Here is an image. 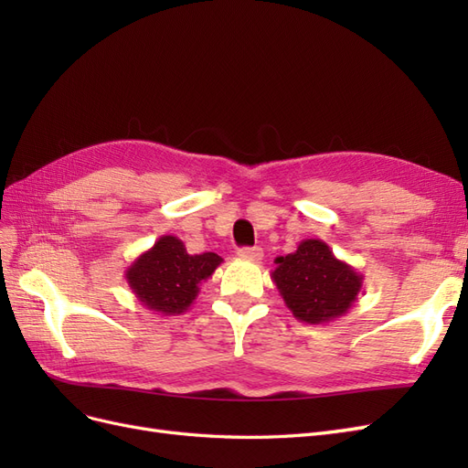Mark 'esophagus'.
Instances as JSON below:
<instances>
[{"mask_svg": "<svg viewBox=\"0 0 468 468\" xmlns=\"http://www.w3.org/2000/svg\"><path fill=\"white\" fill-rule=\"evenodd\" d=\"M238 258L260 261L263 258V250L261 248H239L238 250Z\"/></svg>", "mask_w": 468, "mask_h": 468, "instance_id": "34e87169", "label": "esophagus"}]
</instances>
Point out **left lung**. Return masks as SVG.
<instances>
[{"instance_id":"1","label":"left lung","mask_w":468,"mask_h":468,"mask_svg":"<svg viewBox=\"0 0 468 468\" xmlns=\"http://www.w3.org/2000/svg\"><path fill=\"white\" fill-rule=\"evenodd\" d=\"M275 263V287L292 316L304 324H328L347 314L363 287V275L318 238L303 239Z\"/></svg>"}]
</instances>
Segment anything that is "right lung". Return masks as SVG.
Listing matches in <instances>:
<instances>
[{
	"label": "right lung",
	"mask_w": 468,
	"mask_h": 468,
	"mask_svg": "<svg viewBox=\"0 0 468 468\" xmlns=\"http://www.w3.org/2000/svg\"><path fill=\"white\" fill-rule=\"evenodd\" d=\"M222 263L218 253H187L177 236H162L126 267L124 279L136 301L162 316L187 313L207 281Z\"/></svg>",
	"instance_id": "add662e5"
}]
</instances>
